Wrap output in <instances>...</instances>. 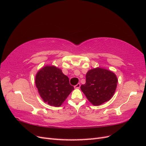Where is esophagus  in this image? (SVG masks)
<instances>
[{
    "mask_svg": "<svg viewBox=\"0 0 146 146\" xmlns=\"http://www.w3.org/2000/svg\"><path fill=\"white\" fill-rule=\"evenodd\" d=\"M80 83H78L76 86H74V88H76V89H78V88H80Z\"/></svg>",
    "mask_w": 146,
    "mask_h": 146,
    "instance_id": "34e87169",
    "label": "esophagus"
}]
</instances>
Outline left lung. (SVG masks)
<instances>
[{
  "instance_id": "left-lung-1",
  "label": "left lung",
  "mask_w": 146,
  "mask_h": 146,
  "mask_svg": "<svg viewBox=\"0 0 146 146\" xmlns=\"http://www.w3.org/2000/svg\"><path fill=\"white\" fill-rule=\"evenodd\" d=\"M117 82L115 74L111 70L97 68L88 70L86 83L80 88L88 100L93 105L98 106L111 99Z\"/></svg>"
}]
</instances>
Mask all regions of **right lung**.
<instances>
[{"label": "right lung", "mask_w": 146, "mask_h": 146, "mask_svg": "<svg viewBox=\"0 0 146 146\" xmlns=\"http://www.w3.org/2000/svg\"><path fill=\"white\" fill-rule=\"evenodd\" d=\"M35 83L38 92L44 102L60 107L72 90L69 78L62 70L54 66H46L37 72Z\"/></svg>", "instance_id": "right-lung-1"}]
</instances>
